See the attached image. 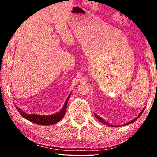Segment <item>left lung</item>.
<instances>
[{
    "label": "left lung",
    "mask_w": 157,
    "mask_h": 157,
    "mask_svg": "<svg viewBox=\"0 0 157 157\" xmlns=\"http://www.w3.org/2000/svg\"><path fill=\"white\" fill-rule=\"evenodd\" d=\"M144 109H145V108H144V109H143L142 110V111H141V112H140V114H139V116H138L136 117V118H134V120H133V121H129V122H128V123H125V124H124V125H127V124H131V123H134V121H136L137 120V119H138V118H139V117L140 116V115H141V114H142V113L143 112V111H144ZM94 115H95V117H96V118H97V119H98V120H99V121H100L101 122V123H103V124H106V125H107V126H109V127H115V126H113V124H110V123H107V122H106L105 121H104V120H103V119H102V118H101L100 116H97V115H96V114H95V113H94Z\"/></svg>",
    "instance_id": "obj_1"
}]
</instances>
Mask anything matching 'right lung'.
<instances>
[{
	"instance_id": "1",
	"label": "right lung",
	"mask_w": 157,
	"mask_h": 157,
	"mask_svg": "<svg viewBox=\"0 0 157 157\" xmlns=\"http://www.w3.org/2000/svg\"><path fill=\"white\" fill-rule=\"evenodd\" d=\"M71 94L68 95V97L63 105V108L61 109L60 111L55 114H52L50 116H39L37 114H28L25 113L24 111H22L21 109L16 107L18 110V112L20 113L21 116L27 119L28 121L32 122V123H36L37 124H41V125H51L55 123H57V122L62 120V118L64 116L66 110V107H67L68 101L70 97Z\"/></svg>"
}]
</instances>
